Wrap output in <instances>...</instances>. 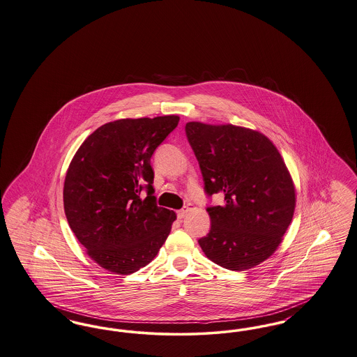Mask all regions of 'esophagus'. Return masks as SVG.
<instances>
[{
	"label": "esophagus",
	"mask_w": 357,
	"mask_h": 357,
	"mask_svg": "<svg viewBox=\"0 0 357 357\" xmlns=\"http://www.w3.org/2000/svg\"><path fill=\"white\" fill-rule=\"evenodd\" d=\"M190 208H192V204H186L185 206L183 208V209H180V211H177V218H185L186 213L190 211Z\"/></svg>",
	"instance_id": "1"
}]
</instances>
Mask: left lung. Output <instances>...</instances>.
<instances>
[{
  "mask_svg": "<svg viewBox=\"0 0 357 357\" xmlns=\"http://www.w3.org/2000/svg\"><path fill=\"white\" fill-rule=\"evenodd\" d=\"M208 196L211 231L199 240L205 256L231 271H245L278 249L295 212L292 177L273 142L257 130L234 125H185Z\"/></svg>",
  "mask_w": 357,
  "mask_h": 357,
  "instance_id": "1",
  "label": "left lung"
}]
</instances>
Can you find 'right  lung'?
I'll use <instances>...</instances> for the list:
<instances>
[{"label": "right lung", "instance_id": "obj_1", "mask_svg": "<svg viewBox=\"0 0 357 357\" xmlns=\"http://www.w3.org/2000/svg\"><path fill=\"white\" fill-rule=\"evenodd\" d=\"M178 121V116H161L102 125L81 144L68 168L63 209L69 227L89 257L109 272L139 271L171 232L176 213L155 204L151 157Z\"/></svg>", "mask_w": 357, "mask_h": 357}]
</instances>
